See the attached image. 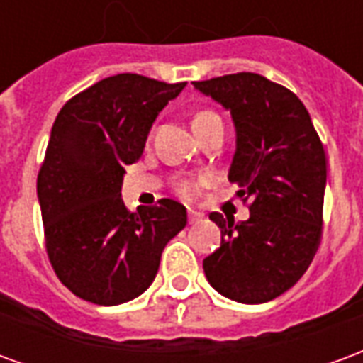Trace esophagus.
I'll return each mask as SVG.
<instances>
[{
    "label": "esophagus",
    "mask_w": 363,
    "mask_h": 363,
    "mask_svg": "<svg viewBox=\"0 0 363 363\" xmlns=\"http://www.w3.org/2000/svg\"><path fill=\"white\" fill-rule=\"evenodd\" d=\"M200 220H202V213L194 212V210H189V221H190V223H198Z\"/></svg>",
    "instance_id": "1"
}]
</instances>
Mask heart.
Returning <instances> with one entry per match:
<instances>
[{
  "label": "heart",
  "mask_w": 363,
  "mask_h": 363,
  "mask_svg": "<svg viewBox=\"0 0 363 363\" xmlns=\"http://www.w3.org/2000/svg\"><path fill=\"white\" fill-rule=\"evenodd\" d=\"M216 114L213 112H198L196 116H194V120H192V126H198L200 122H204V120L208 118H213ZM179 192H181L182 196L184 198H192L194 196V192H196V186H194V182H189V181H182L181 184H179Z\"/></svg>",
  "instance_id": "heart-1"
}]
</instances>
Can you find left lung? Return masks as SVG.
<instances>
[{"label":"left lung","mask_w":363,"mask_h":363,"mask_svg":"<svg viewBox=\"0 0 363 363\" xmlns=\"http://www.w3.org/2000/svg\"><path fill=\"white\" fill-rule=\"evenodd\" d=\"M231 112L235 153L229 182L251 198L249 220L221 213L218 251L204 259L216 291L239 303H267L296 284L320 243L327 155L311 116L294 93L259 74H233L194 82Z\"/></svg>","instance_id":"obj_1"}]
</instances>
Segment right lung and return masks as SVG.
<instances>
[{
  "instance_id": "obj_1",
  "label": "right lung",
  "mask_w": 363,
  "mask_h": 363,
  "mask_svg": "<svg viewBox=\"0 0 363 363\" xmlns=\"http://www.w3.org/2000/svg\"><path fill=\"white\" fill-rule=\"evenodd\" d=\"M186 83L138 74L101 79L56 116L36 181L46 252L60 281L96 305L142 296L155 280L165 245L186 225L171 198L128 212L124 165L142 157L153 122Z\"/></svg>"
}]
</instances>
